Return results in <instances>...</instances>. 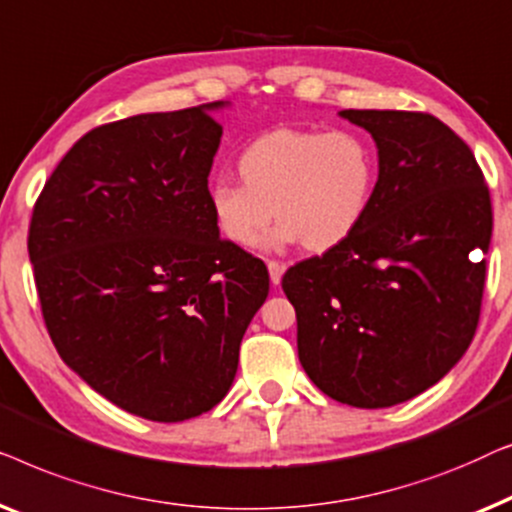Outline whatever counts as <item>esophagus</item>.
Instances as JSON below:
<instances>
[{"instance_id":"1","label":"esophagus","mask_w":512,"mask_h":512,"mask_svg":"<svg viewBox=\"0 0 512 512\" xmlns=\"http://www.w3.org/2000/svg\"><path fill=\"white\" fill-rule=\"evenodd\" d=\"M266 266H269V278H271V283L273 285H278L280 283V278H283V271H285V266L280 264V262H266Z\"/></svg>"}]
</instances>
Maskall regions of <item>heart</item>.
<instances>
[{
  "instance_id": "1",
  "label": "heart",
  "mask_w": 512,
  "mask_h": 512,
  "mask_svg": "<svg viewBox=\"0 0 512 512\" xmlns=\"http://www.w3.org/2000/svg\"><path fill=\"white\" fill-rule=\"evenodd\" d=\"M243 183L218 178L208 187L222 239L250 248L271 225L269 246L306 243L313 253L341 246L362 227L378 181V157L352 129L278 127L239 155Z\"/></svg>"
}]
</instances>
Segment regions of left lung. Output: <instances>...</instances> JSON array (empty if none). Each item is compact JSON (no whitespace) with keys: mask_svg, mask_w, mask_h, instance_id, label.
<instances>
[{"mask_svg":"<svg viewBox=\"0 0 512 512\" xmlns=\"http://www.w3.org/2000/svg\"><path fill=\"white\" fill-rule=\"evenodd\" d=\"M378 148L362 227L292 266L299 362L327 397L387 408L469 350L485 290L492 201L471 148L429 113L341 111Z\"/></svg>","mask_w":512,"mask_h":512,"instance_id":"obj_1","label":"left lung"}]
</instances>
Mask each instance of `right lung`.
<instances>
[{"instance_id":"1","label":"right lung","mask_w":512,"mask_h":512,"mask_svg":"<svg viewBox=\"0 0 512 512\" xmlns=\"http://www.w3.org/2000/svg\"><path fill=\"white\" fill-rule=\"evenodd\" d=\"M213 102L141 113L74 143L34 206L30 262L62 362L127 413L183 422L225 399L269 294L262 259L220 239Z\"/></svg>"}]
</instances>
